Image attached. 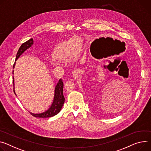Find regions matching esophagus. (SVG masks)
<instances>
[{
  "instance_id": "obj_1",
  "label": "esophagus",
  "mask_w": 151,
  "mask_h": 151,
  "mask_svg": "<svg viewBox=\"0 0 151 151\" xmlns=\"http://www.w3.org/2000/svg\"><path fill=\"white\" fill-rule=\"evenodd\" d=\"M78 74H79V71H78V70L73 71V72L72 73V75H73V77H76Z\"/></svg>"
}]
</instances>
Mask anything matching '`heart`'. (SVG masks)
<instances>
[{
	"label": "heart",
	"instance_id": "1",
	"mask_svg": "<svg viewBox=\"0 0 151 151\" xmlns=\"http://www.w3.org/2000/svg\"><path fill=\"white\" fill-rule=\"evenodd\" d=\"M83 40L78 36H73L69 40L59 43L53 51V58L50 61L51 65L58 66L61 61L70 58L76 60L81 50Z\"/></svg>",
	"mask_w": 151,
	"mask_h": 151
}]
</instances>
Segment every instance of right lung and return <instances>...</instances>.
I'll list each match as a JSON object with an SVG mask.
<instances>
[{
  "mask_svg": "<svg viewBox=\"0 0 151 151\" xmlns=\"http://www.w3.org/2000/svg\"><path fill=\"white\" fill-rule=\"evenodd\" d=\"M33 44H34V40L32 38H31L21 45V46L20 47L17 53L16 58L14 64L13 65V68H14L15 67L17 59L20 57V55H22L23 52H24L25 50L30 48L33 45ZM12 74L14 75V70L12 71ZM12 79H13V86H14V93L16 95V93L15 91L14 78V76H12ZM63 86L64 85H63L62 79H60L58 82L57 85L55 86V87L53 101L51 105L47 109V110L41 113H34L29 111L31 113V114L35 117L47 118V117H53L58 114L59 112L61 111V108L63 106L64 104V101H65V98L63 95Z\"/></svg>",
  "mask_w": 151,
  "mask_h": 151,
  "instance_id": "right-lung-1",
  "label": "right lung"
}]
</instances>
